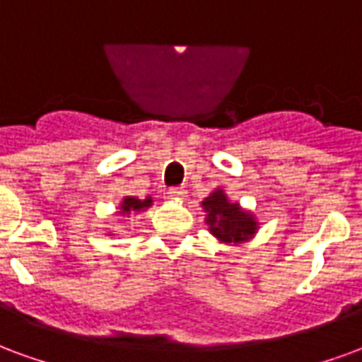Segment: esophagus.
<instances>
[{
    "label": "esophagus",
    "instance_id": "obj_1",
    "mask_svg": "<svg viewBox=\"0 0 362 362\" xmlns=\"http://www.w3.org/2000/svg\"><path fill=\"white\" fill-rule=\"evenodd\" d=\"M168 194H170V199H183L185 189H181V187H173V189L168 191Z\"/></svg>",
    "mask_w": 362,
    "mask_h": 362
}]
</instances>
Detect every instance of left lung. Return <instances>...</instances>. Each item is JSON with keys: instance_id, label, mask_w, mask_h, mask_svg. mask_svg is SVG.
Here are the masks:
<instances>
[{"instance_id": "obj_1", "label": "left lung", "mask_w": 362, "mask_h": 362, "mask_svg": "<svg viewBox=\"0 0 362 362\" xmlns=\"http://www.w3.org/2000/svg\"><path fill=\"white\" fill-rule=\"evenodd\" d=\"M202 208L210 233L221 243H243L257 233L258 221L255 216L231 202L221 189L210 192V197L202 200Z\"/></svg>"}]
</instances>
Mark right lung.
<instances>
[{
	"instance_id": "obj_1",
	"label": "right lung",
	"mask_w": 362,
	"mask_h": 362,
	"mask_svg": "<svg viewBox=\"0 0 362 362\" xmlns=\"http://www.w3.org/2000/svg\"><path fill=\"white\" fill-rule=\"evenodd\" d=\"M150 206H152V197H146L144 200L136 199V197H125V199L121 200L119 214L129 218V214L142 212V210H146Z\"/></svg>"
}]
</instances>
